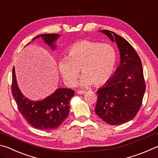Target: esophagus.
Returning <instances> with one entry per match:
<instances>
[{"label": "esophagus", "mask_w": 158, "mask_h": 158, "mask_svg": "<svg viewBox=\"0 0 158 158\" xmlns=\"http://www.w3.org/2000/svg\"><path fill=\"white\" fill-rule=\"evenodd\" d=\"M85 93V90H78V91H77V93H78V94H80V95L84 94Z\"/></svg>", "instance_id": "1"}]
</instances>
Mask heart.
Here are the masks:
<instances>
[{
  "instance_id": "b5f03b06",
  "label": "heart",
  "mask_w": 158,
  "mask_h": 158,
  "mask_svg": "<svg viewBox=\"0 0 158 158\" xmlns=\"http://www.w3.org/2000/svg\"><path fill=\"white\" fill-rule=\"evenodd\" d=\"M116 62V51L110 44H101L89 40L76 42L69 48L66 58L58 63L64 81L69 86L76 84L79 69L81 84L99 86L110 79Z\"/></svg>"
}]
</instances>
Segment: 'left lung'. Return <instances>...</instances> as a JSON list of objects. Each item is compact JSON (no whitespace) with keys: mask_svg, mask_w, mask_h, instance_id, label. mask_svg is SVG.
Wrapping results in <instances>:
<instances>
[{"mask_svg":"<svg viewBox=\"0 0 158 158\" xmlns=\"http://www.w3.org/2000/svg\"><path fill=\"white\" fill-rule=\"evenodd\" d=\"M119 49L121 64L105 86L97 91L95 113L106 123L121 125L132 120L142 105L146 90L142 63L126 40L114 32L101 31Z\"/></svg>","mask_w":158,"mask_h":158,"instance_id":"left-lung-1","label":"left lung"}]
</instances>
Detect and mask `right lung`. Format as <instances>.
<instances>
[{
    "label": "right lung",
    "mask_w": 158,
    "mask_h": 158,
    "mask_svg": "<svg viewBox=\"0 0 158 158\" xmlns=\"http://www.w3.org/2000/svg\"><path fill=\"white\" fill-rule=\"evenodd\" d=\"M58 36L60 35L56 33L41 34L34 37L32 41L40 37L54 49V42ZM11 91L23 118L32 127L42 130L56 129L63 123L69 114V100L74 95V90L72 89H58L43 100H29L19 89L15 68L12 69Z\"/></svg>",
    "instance_id": "add662e5"
}]
</instances>
